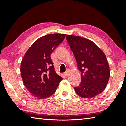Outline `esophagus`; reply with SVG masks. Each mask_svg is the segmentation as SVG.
<instances>
[{
    "label": "esophagus",
    "instance_id": "1",
    "mask_svg": "<svg viewBox=\"0 0 126 126\" xmlns=\"http://www.w3.org/2000/svg\"><path fill=\"white\" fill-rule=\"evenodd\" d=\"M68 75H69V72L68 71H67V72H65V75L66 76V77H68Z\"/></svg>",
    "mask_w": 126,
    "mask_h": 126
}]
</instances>
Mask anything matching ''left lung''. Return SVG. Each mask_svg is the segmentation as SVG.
<instances>
[{"instance_id": "8db88e82", "label": "left lung", "mask_w": 126, "mask_h": 126, "mask_svg": "<svg viewBox=\"0 0 126 126\" xmlns=\"http://www.w3.org/2000/svg\"><path fill=\"white\" fill-rule=\"evenodd\" d=\"M66 39L81 73V82L75 91L81 98H93L105 89L109 80L106 56L91 40L75 35H67Z\"/></svg>"}]
</instances>
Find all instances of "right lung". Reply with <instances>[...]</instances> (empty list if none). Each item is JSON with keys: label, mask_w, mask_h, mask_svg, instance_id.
I'll return each mask as SVG.
<instances>
[{"label": "right lung", "mask_w": 126, "mask_h": 126, "mask_svg": "<svg viewBox=\"0 0 126 126\" xmlns=\"http://www.w3.org/2000/svg\"><path fill=\"white\" fill-rule=\"evenodd\" d=\"M65 37L61 33L42 36L24 55L21 62V76L24 86L35 97L46 99L52 96L63 79L55 71L51 54Z\"/></svg>", "instance_id": "right-lung-1"}]
</instances>
